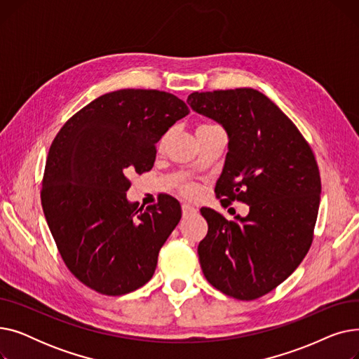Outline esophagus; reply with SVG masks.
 I'll return each mask as SVG.
<instances>
[{
    "label": "esophagus",
    "mask_w": 359,
    "mask_h": 359,
    "mask_svg": "<svg viewBox=\"0 0 359 359\" xmlns=\"http://www.w3.org/2000/svg\"><path fill=\"white\" fill-rule=\"evenodd\" d=\"M182 211H183V215H191V214H195L196 210L194 208V206L187 205V203H183L182 205Z\"/></svg>",
    "instance_id": "1"
}]
</instances>
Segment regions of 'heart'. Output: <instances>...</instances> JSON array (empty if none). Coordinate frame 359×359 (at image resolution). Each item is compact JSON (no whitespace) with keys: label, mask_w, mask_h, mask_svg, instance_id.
Masks as SVG:
<instances>
[{"label":"heart","mask_w":359,"mask_h":359,"mask_svg":"<svg viewBox=\"0 0 359 359\" xmlns=\"http://www.w3.org/2000/svg\"><path fill=\"white\" fill-rule=\"evenodd\" d=\"M218 126L217 125H212V123H203V125H201L196 130H203V129H217ZM182 191L183 192H186V194H191L192 192V187L189 186V184H184L183 187H182Z\"/></svg>","instance_id":"1"}]
</instances>
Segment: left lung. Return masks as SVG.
Wrapping results in <instances>:
<instances>
[{"label":"left lung","instance_id":"obj_1","mask_svg":"<svg viewBox=\"0 0 359 359\" xmlns=\"http://www.w3.org/2000/svg\"><path fill=\"white\" fill-rule=\"evenodd\" d=\"M186 102L229 135L217 196L249 205V214L234 219L201 210L208 222L198 246L202 272L225 295L256 299L284 282L311 246L322 194L314 154L285 113L255 88L196 91Z\"/></svg>","mask_w":359,"mask_h":359}]
</instances>
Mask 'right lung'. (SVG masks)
<instances>
[{"label":"right lung","mask_w":359,"mask_h":359,"mask_svg":"<svg viewBox=\"0 0 359 359\" xmlns=\"http://www.w3.org/2000/svg\"><path fill=\"white\" fill-rule=\"evenodd\" d=\"M187 113L170 93L123 88L90 102L55 137L42 206L67 268L88 288L116 297L153 278L182 208L168 195L138 208L128 175L153 168L156 144Z\"/></svg>","instance_id":"right-lung-1"}]
</instances>
